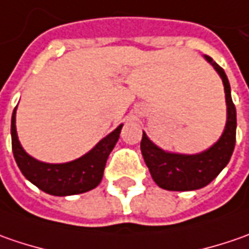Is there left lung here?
Masks as SVG:
<instances>
[{"mask_svg":"<svg viewBox=\"0 0 249 249\" xmlns=\"http://www.w3.org/2000/svg\"><path fill=\"white\" fill-rule=\"evenodd\" d=\"M206 61L220 74L225 84L226 104H227V123L220 140L213 147L198 155H178L158 148L151 142L145 133L141 139V152L145 165L154 181L163 190L169 191H191L208 186L223 167L229 163L235 145L237 116L235 107L230 94V84L225 71L211 58Z\"/></svg>","mask_w":249,"mask_h":249,"instance_id":"8db88e82","label":"left lung"}]
</instances>
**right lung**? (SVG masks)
I'll return each instance as SVG.
<instances>
[{
    "label": "right lung",
    "instance_id": "add662e5",
    "mask_svg": "<svg viewBox=\"0 0 249 249\" xmlns=\"http://www.w3.org/2000/svg\"><path fill=\"white\" fill-rule=\"evenodd\" d=\"M15 113L16 110L14 109L11 122L12 151L18 166L29 181L43 190L44 193L58 196L87 193L100 184L104 176L107 159L119 140L122 124L116 130H113L109 136L101 140L89 154L82 158L68 163L51 165L38 162L24 152L16 134Z\"/></svg>",
    "mask_w": 249,
    "mask_h": 249
}]
</instances>
